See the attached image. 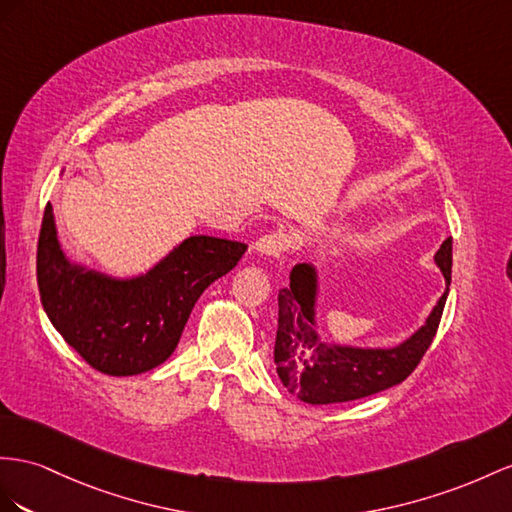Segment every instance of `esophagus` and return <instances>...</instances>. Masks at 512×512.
<instances>
[{
  "label": "esophagus",
  "instance_id": "1",
  "mask_svg": "<svg viewBox=\"0 0 512 512\" xmlns=\"http://www.w3.org/2000/svg\"><path fill=\"white\" fill-rule=\"evenodd\" d=\"M255 253L259 255H268V257H279L290 248V238L283 231H272L261 235V238L255 242Z\"/></svg>",
  "mask_w": 512,
  "mask_h": 512
}]
</instances>
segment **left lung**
I'll return each mask as SVG.
<instances>
[{
    "mask_svg": "<svg viewBox=\"0 0 512 512\" xmlns=\"http://www.w3.org/2000/svg\"><path fill=\"white\" fill-rule=\"evenodd\" d=\"M443 272L445 292L432 307L426 324L391 348H357L329 344L316 329L318 270L298 264L290 272V287L279 292V326L274 342V363L287 391L307 404L359 400L400 385L426 355L439 329L452 279V240L435 253Z\"/></svg>",
    "mask_w": 512,
    "mask_h": 512,
    "instance_id": "left-lung-1",
    "label": "left lung"
}]
</instances>
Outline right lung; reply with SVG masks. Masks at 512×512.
Instances as JSON below:
<instances>
[{
  "mask_svg": "<svg viewBox=\"0 0 512 512\" xmlns=\"http://www.w3.org/2000/svg\"><path fill=\"white\" fill-rule=\"evenodd\" d=\"M246 244L190 235L131 279L88 270L64 255L47 203L36 279L51 324L90 368L110 376L149 372L173 355L196 300L238 266Z\"/></svg>",
  "mask_w": 512,
  "mask_h": 512,
  "instance_id": "obj_1",
  "label": "right lung"
}]
</instances>
